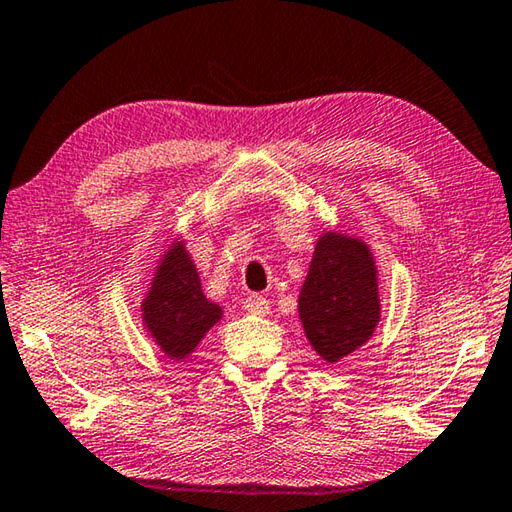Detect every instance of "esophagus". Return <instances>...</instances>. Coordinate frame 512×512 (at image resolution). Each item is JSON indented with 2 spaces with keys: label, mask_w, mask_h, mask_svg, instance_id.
Here are the masks:
<instances>
[{
  "label": "esophagus",
  "mask_w": 512,
  "mask_h": 512,
  "mask_svg": "<svg viewBox=\"0 0 512 512\" xmlns=\"http://www.w3.org/2000/svg\"><path fill=\"white\" fill-rule=\"evenodd\" d=\"M245 310L249 312V315L265 317L267 312H270V301L261 297V294H249V297L245 299Z\"/></svg>",
  "instance_id": "esophagus-1"
}]
</instances>
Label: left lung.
<instances>
[{
  "label": "left lung",
  "instance_id": "left-lung-1",
  "mask_svg": "<svg viewBox=\"0 0 512 512\" xmlns=\"http://www.w3.org/2000/svg\"><path fill=\"white\" fill-rule=\"evenodd\" d=\"M299 317L315 351L339 362L373 335L378 274L369 247L342 233L321 236L299 294Z\"/></svg>",
  "mask_w": 512,
  "mask_h": 512
}]
</instances>
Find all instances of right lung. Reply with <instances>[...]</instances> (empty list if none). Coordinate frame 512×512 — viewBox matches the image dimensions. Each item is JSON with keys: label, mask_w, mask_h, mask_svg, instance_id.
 <instances>
[{"label": "right lung", "mask_w": 512, "mask_h": 512, "mask_svg": "<svg viewBox=\"0 0 512 512\" xmlns=\"http://www.w3.org/2000/svg\"><path fill=\"white\" fill-rule=\"evenodd\" d=\"M220 315V306L204 297L195 265L177 242L157 267L155 283L143 301V321L150 335L168 357L182 360Z\"/></svg>", "instance_id": "right-lung-1"}]
</instances>
